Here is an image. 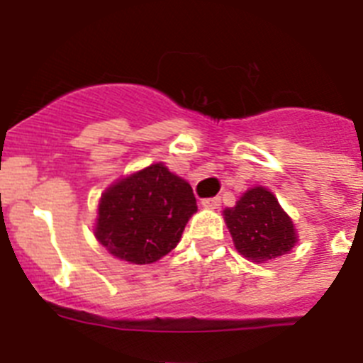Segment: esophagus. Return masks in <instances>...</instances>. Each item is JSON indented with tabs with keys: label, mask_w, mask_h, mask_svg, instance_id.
I'll return each mask as SVG.
<instances>
[{
	"label": "esophagus",
	"mask_w": 363,
	"mask_h": 363,
	"mask_svg": "<svg viewBox=\"0 0 363 363\" xmlns=\"http://www.w3.org/2000/svg\"><path fill=\"white\" fill-rule=\"evenodd\" d=\"M201 205H203L205 209H220L221 205V200L220 198H205V200H201Z\"/></svg>",
	"instance_id": "obj_1"
}]
</instances>
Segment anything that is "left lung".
I'll return each mask as SVG.
<instances>
[{"label": "left lung", "mask_w": 363, "mask_h": 363, "mask_svg": "<svg viewBox=\"0 0 363 363\" xmlns=\"http://www.w3.org/2000/svg\"><path fill=\"white\" fill-rule=\"evenodd\" d=\"M238 252L252 262H267L289 252L296 243L291 218L272 192L264 187L247 191L236 207L223 211Z\"/></svg>", "instance_id": "1"}]
</instances>
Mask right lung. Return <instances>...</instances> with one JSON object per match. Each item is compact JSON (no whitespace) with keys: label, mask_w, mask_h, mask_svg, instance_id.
Listing matches in <instances>:
<instances>
[{"label":"right lung","mask_w":363,"mask_h":363,"mask_svg":"<svg viewBox=\"0 0 363 363\" xmlns=\"http://www.w3.org/2000/svg\"><path fill=\"white\" fill-rule=\"evenodd\" d=\"M196 211L191 185L163 163H154L104 192L96 238L116 258L152 264L178 245Z\"/></svg>","instance_id":"obj_1"}]
</instances>
